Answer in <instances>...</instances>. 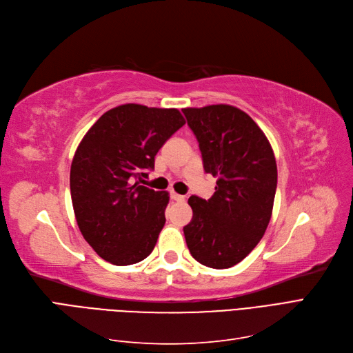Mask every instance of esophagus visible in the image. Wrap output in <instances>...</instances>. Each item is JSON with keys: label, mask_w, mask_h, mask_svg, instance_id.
<instances>
[{"label": "esophagus", "mask_w": 353, "mask_h": 353, "mask_svg": "<svg viewBox=\"0 0 353 353\" xmlns=\"http://www.w3.org/2000/svg\"><path fill=\"white\" fill-rule=\"evenodd\" d=\"M170 198H172L173 201H176V202H183L186 198L183 196V194H179V193H176V192H172L170 193Z\"/></svg>", "instance_id": "34e87169"}]
</instances>
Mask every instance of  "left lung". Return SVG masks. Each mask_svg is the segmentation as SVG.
I'll use <instances>...</instances> for the list:
<instances>
[{
	"mask_svg": "<svg viewBox=\"0 0 353 353\" xmlns=\"http://www.w3.org/2000/svg\"><path fill=\"white\" fill-rule=\"evenodd\" d=\"M181 112L199 142L205 172L216 177L211 199L189 198L186 244L199 263L228 269L254 249L269 225L278 183L275 154L252 117L230 104Z\"/></svg>",
	"mask_w": 353,
	"mask_h": 353,
	"instance_id": "obj_1",
	"label": "left lung"
}]
</instances>
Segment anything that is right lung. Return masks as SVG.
<instances>
[{
  "mask_svg": "<svg viewBox=\"0 0 353 353\" xmlns=\"http://www.w3.org/2000/svg\"><path fill=\"white\" fill-rule=\"evenodd\" d=\"M186 123L177 109L128 103L103 113L78 145L70 188L78 228L112 265L141 262L165 224L167 192L137 179L148 176L164 142Z\"/></svg>",
  "mask_w": 353,
  "mask_h": 353,
  "instance_id": "obj_1",
  "label": "right lung"
}]
</instances>
